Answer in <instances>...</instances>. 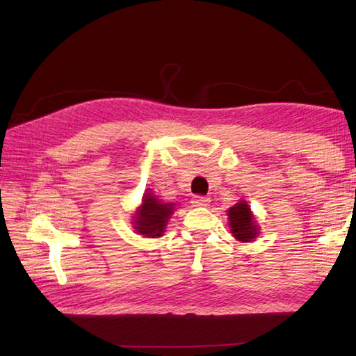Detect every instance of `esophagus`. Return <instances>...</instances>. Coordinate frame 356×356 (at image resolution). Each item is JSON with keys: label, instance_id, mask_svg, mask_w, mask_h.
I'll return each mask as SVG.
<instances>
[{"label": "esophagus", "instance_id": "1", "mask_svg": "<svg viewBox=\"0 0 356 356\" xmlns=\"http://www.w3.org/2000/svg\"><path fill=\"white\" fill-rule=\"evenodd\" d=\"M209 197L207 196H195L191 200V203L195 204V207H207V204H209Z\"/></svg>", "mask_w": 356, "mask_h": 356}]
</instances>
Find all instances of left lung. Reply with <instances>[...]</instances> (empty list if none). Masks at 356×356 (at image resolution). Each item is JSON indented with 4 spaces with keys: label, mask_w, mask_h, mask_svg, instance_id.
Returning a JSON list of instances; mask_svg holds the SVG:
<instances>
[{
    "label": "left lung",
    "mask_w": 356,
    "mask_h": 356,
    "mask_svg": "<svg viewBox=\"0 0 356 356\" xmlns=\"http://www.w3.org/2000/svg\"><path fill=\"white\" fill-rule=\"evenodd\" d=\"M229 218L230 229L236 239L242 242H251L255 239L258 229L254 222L252 213L245 202L236 203L233 208L229 209Z\"/></svg>",
    "instance_id": "left-lung-1"
}]
</instances>
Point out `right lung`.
Listing matches in <instances>:
<instances>
[{
	"label": "right lung",
	"instance_id": "right-lung-1",
	"mask_svg": "<svg viewBox=\"0 0 356 356\" xmlns=\"http://www.w3.org/2000/svg\"><path fill=\"white\" fill-rule=\"evenodd\" d=\"M172 212H174V207L170 203H161L154 196L147 195L135 220V229L139 234H144L147 238H157L163 234Z\"/></svg>",
	"mask_w": 356,
	"mask_h": 356
}]
</instances>
